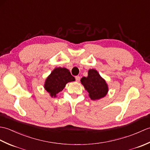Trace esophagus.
Instances as JSON below:
<instances>
[{
    "mask_svg": "<svg viewBox=\"0 0 150 150\" xmlns=\"http://www.w3.org/2000/svg\"><path fill=\"white\" fill-rule=\"evenodd\" d=\"M75 79H76V81H77V82H79V81H80L81 78H80V77H79V76H76V77H75Z\"/></svg>",
    "mask_w": 150,
    "mask_h": 150,
    "instance_id": "1",
    "label": "esophagus"
}]
</instances>
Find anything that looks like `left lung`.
Returning a JSON list of instances; mask_svg holds the SVG:
<instances>
[{
	"instance_id": "obj_1",
	"label": "left lung",
	"mask_w": 150,
	"mask_h": 150,
	"mask_svg": "<svg viewBox=\"0 0 150 150\" xmlns=\"http://www.w3.org/2000/svg\"><path fill=\"white\" fill-rule=\"evenodd\" d=\"M81 82L89 93V97L91 100H98L107 95L108 84L96 69H90L88 71V77H82Z\"/></svg>"
}]
</instances>
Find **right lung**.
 Returning <instances> with one entry per match:
<instances>
[{
    "label": "right lung",
    "mask_w": 150,
    "mask_h": 150,
    "mask_svg": "<svg viewBox=\"0 0 150 150\" xmlns=\"http://www.w3.org/2000/svg\"><path fill=\"white\" fill-rule=\"evenodd\" d=\"M75 77L65 68H56L47 77L44 88L52 97H57V94L62 91L66 84L69 82L75 81Z\"/></svg>",
    "instance_id": "1"
}]
</instances>
